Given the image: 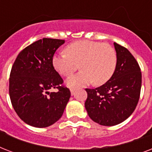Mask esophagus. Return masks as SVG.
Returning <instances> with one entry per match:
<instances>
[{
    "mask_svg": "<svg viewBox=\"0 0 152 152\" xmlns=\"http://www.w3.org/2000/svg\"><path fill=\"white\" fill-rule=\"evenodd\" d=\"M69 89H70V91H71L72 95H74V93H75V88H72V87H70V88H69Z\"/></svg>",
    "mask_w": 152,
    "mask_h": 152,
    "instance_id": "34e87169",
    "label": "esophagus"
}]
</instances>
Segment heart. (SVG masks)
Returning a JSON list of instances; mask_svg holds the SVG:
<instances>
[{
  "label": "heart",
  "mask_w": 152,
  "mask_h": 152,
  "mask_svg": "<svg viewBox=\"0 0 152 152\" xmlns=\"http://www.w3.org/2000/svg\"><path fill=\"white\" fill-rule=\"evenodd\" d=\"M65 53L55 54L53 65L61 75L69 76L79 69V73L67 79L69 88H79L94 83L102 85L114 73L117 53L113 46L99 42L82 40L69 44Z\"/></svg>",
  "instance_id": "obj_1"
}]
</instances>
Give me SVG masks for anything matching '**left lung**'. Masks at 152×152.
Masks as SVG:
<instances>
[{"instance_id": "1", "label": "left lung", "mask_w": 152, "mask_h": 152, "mask_svg": "<svg viewBox=\"0 0 152 152\" xmlns=\"http://www.w3.org/2000/svg\"><path fill=\"white\" fill-rule=\"evenodd\" d=\"M113 45L117 66L112 77L99 88L85 89L88 116L105 126L118 125L133 113L141 89V72L137 60L125 47L116 42Z\"/></svg>"}]
</instances>
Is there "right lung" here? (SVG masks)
<instances>
[{
    "label": "right lung",
    "instance_id": "add662e5",
    "mask_svg": "<svg viewBox=\"0 0 152 152\" xmlns=\"http://www.w3.org/2000/svg\"><path fill=\"white\" fill-rule=\"evenodd\" d=\"M64 43L44 38L23 49L16 57L9 78V96L15 113L26 124L46 128L61 118L71 92L53 68L52 58ZM58 89L56 93L50 90Z\"/></svg>",
    "mask_w": 152,
    "mask_h": 152
}]
</instances>
